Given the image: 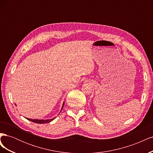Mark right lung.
Masks as SVG:
<instances>
[{
    "label": "right lung",
    "mask_w": 153,
    "mask_h": 153,
    "mask_svg": "<svg viewBox=\"0 0 153 153\" xmlns=\"http://www.w3.org/2000/svg\"><path fill=\"white\" fill-rule=\"evenodd\" d=\"M64 102L63 103V104H62V108H61V111H60V112H61V110H62V108H63V106H64ZM15 105H16V104H15ZM60 114V113H59ZM26 118V117H25ZM27 120H29V121H32V122H33V123H38V124H45V123H50V122H51V121H52L53 119H55V117H54V118H53V119H29V118H26Z\"/></svg>",
    "instance_id": "right-lung-1"
}]
</instances>
